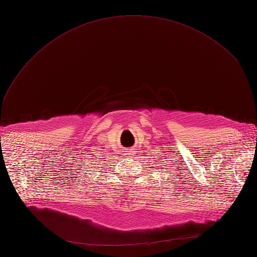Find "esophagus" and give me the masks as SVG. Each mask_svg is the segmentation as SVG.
<instances>
[{
    "label": "esophagus",
    "mask_w": 257,
    "mask_h": 257,
    "mask_svg": "<svg viewBox=\"0 0 257 257\" xmlns=\"http://www.w3.org/2000/svg\"><path fill=\"white\" fill-rule=\"evenodd\" d=\"M132 150H133V149H128L126 152V154H128V157H131V155H132V152H133V151H132Z\"/></svg>",
    "instance_id": "1"
}]
</instances>
